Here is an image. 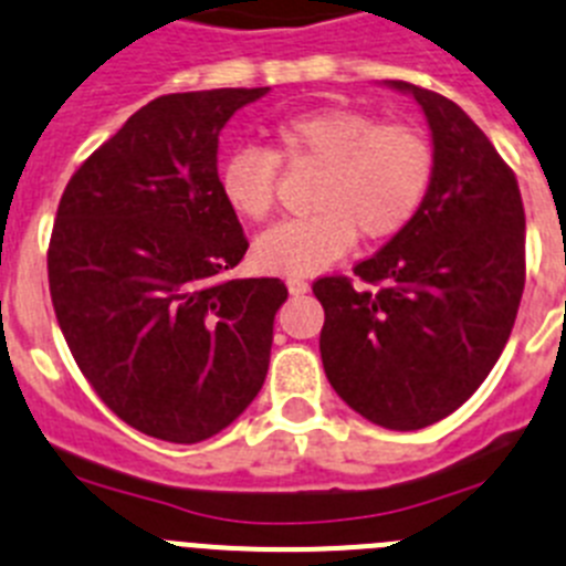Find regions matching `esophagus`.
<instances>
[{
  "label": "esophagus",
  "mask_w": 566,
  "mask_h": 566,
  "mask_svg": "<svg viewBox=\"0 0 566 566\" xmlns=\"http://www.w3.org/2000/svg\"><path fill=\"white\" fill-rule=\"evenodd\" d=\"M287 290L293 295H304L310 290V282L302 276H287Z\"/></svg>",
  "instance_id": "obj_1"
}]
</instances>
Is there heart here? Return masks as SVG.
<instances>
[{"label":"heart","instance_id":"b5f03b06","mask_svg":"<svg viewBox=\"0 0 566 566\" xmlns=\"http://www.w3.org/2000/svg\"><path fill=\"white\" fill-rule=\"evenodd\" d=\"M279 163L321 169L307 217L264 231L253 245L262 271L304 276L344 256L360 237H397L434 180V146L417 126L380 124L346 106L298 112L273 126V149L239 146L222 157L217 186L237 217L262 222L276 206Z\"/></svg>","mask_w":566,"mask_h":566}]
</instances>
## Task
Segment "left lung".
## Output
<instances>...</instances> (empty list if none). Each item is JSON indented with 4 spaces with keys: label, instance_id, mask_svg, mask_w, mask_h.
<instances>
[{
    "label": "left lung",
    "instance_id": "left-lung-1",
    "mask_svg": "<svg viewBox=\"0 0 566 566\" xmlns=\"http://www.w3.org/2000/svg\"><path fill=\"white\" fill-rule=\"evenodd\" d=\"M415 95L434 140L429 197L346 276L313 284L321 360L349 409L391 431L426 429L480 389L511 338L524 290L518 182L485 132L440 93Z\"/></svg>",
    "mask_w": 566,
    "mask_h": 566
}]
</instances>
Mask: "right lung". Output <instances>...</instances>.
<instances>
[{
  "instance_id": "1",
  "label": "right lung",
  "mask_w": 566,
  "mask_h": 566,
  "mask_svg": "<svg viewBox=\"0 0 566 566\" xmlns=\"http://www.w3.org/2000/svg\"><path fill=\"white\" fill-rule=\"evenodd\" d=\"M256 90L149 101L86 157L55 213L53 310L75 364L132 429L200 442L231 426L271 364L282 279H226L248 251L217 146Z\"/></svg>"
}]
</instances>
